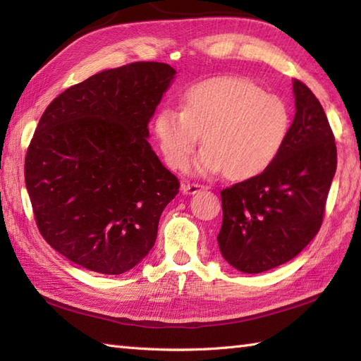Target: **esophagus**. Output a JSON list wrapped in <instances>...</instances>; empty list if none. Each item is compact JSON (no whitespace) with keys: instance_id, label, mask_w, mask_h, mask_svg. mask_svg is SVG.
<instances>
[{"instance_id":"esophagus-1","label":"esophagus","mask_w":361,"mask_h":361,"mask_svg":"<svg viewBox=\"0 0 361 361\" xmlns=\"http://www.w3.org/2000/svg\"><path fill=\"white\" fill-rule=\"evenodd\" d=\"M206 189L203 185H198V183H185V185L181 186V190L185 194H197L198 190Z\"/></svg>"}]
</instances>
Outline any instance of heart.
Listing matches in <instances>:
<instances>
[{"instance_id": "obj_1", "label": "heart", "mask_w": 361, "mask_h": 361, "mask_svg": "<svg viewBox=\"0 0 361 361\" xmlns=\"http://www.w3.org/2000/svg\"><path fill=\"white\" fill-rule=\"evenodd\" d=\"M290 111L279 96L233 75L212 78L186 88L181 110L164 106L153 118L167 164L185 171L202 142L197 161L203 173L226 172L234 180L264 173L290 135Z\"/></svg>"}]
</instances>
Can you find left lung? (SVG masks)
<instances>
[{
    "instance_id": "left-lung-1",
    "label": "left lung",
    "mask_w": 361,
    "mask_h": 361,
    "mask_svg": "<svg viewBox=\"0 0 361 361\" xmlns=\"http://www.w3.org/2000/svg\"><path fill=\"white\" fill-rule=\"evenodd\" d=\"M293 93L295 119L278 159L264 173L220 192L219 248L243 273L288 262L323 225L336 171L335 136L310 88L293 79Z\"/></svg>"
}]
</instances>
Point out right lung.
Here are the masks:
<instances>
[{"label":"right lung","instance_id":"add662e5","mask_svg":"<svg viewBox=\"0 0 361 361\" xmlns=\"http://www.w3.org/2000/svg\"><path fill=\"white\" fill-rule=\"evenodd\" d=\"M175 70L135 62L91 75L44 110L25 159L43 239L91 271L122 274L157 240L180 181L145 137Z\"/></svg>","mask_w":361,"mask_h":361}]
</instances>
